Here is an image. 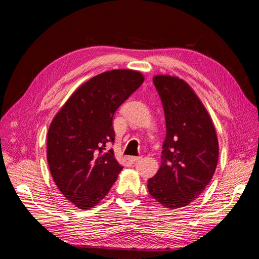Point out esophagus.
I'll use <instances>...</instances> for the list:
<instances>
[{
	"instance_id": "1",
	"label": "esophagus",
	"mask_w": 259,
	"mask_h": 259,
	"mask_svg": "<svg viewBox=\"0 0 259 259\" xmlns=\"http://www.w3.org/2000/svg\"><path fill=\"white\" fill-rule=\"evenodd\" d=\"M142 158H143L142 155H139V156H128V161H131V162H136V161H139Z\"/></svg>"
}]
</instances>
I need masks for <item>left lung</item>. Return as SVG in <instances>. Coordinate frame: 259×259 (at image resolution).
Wrapping results in <instances>:
<instances>
[{
	"label": "left lung",
	"instance_id": "obj_1",
	"mask_svg": "<svg viewBox=\"0 0 259 259\" xmlns=\"http://www.w3.org/2000/svg\"><path fill=\"white\" fill-rule=\"evenodd\" d=\"M165 114L166 137L161 166L148 179L151 197L169 209L199 198L213 177L218 139L204 105L191 86L177 76H153Z\"/></svg>",
	"mask_w": 259,
	"mask_h": 259
}]
</instances>
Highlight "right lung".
<instances>
[{"label":"right lung","instance_id":"right-lung-1","mask_svg":"<svg viewBox=\"0 0 259 259\" xmlns=\"http://www.w3.org/2000/svg\"><path fill=\"white\" fill-rule=\"evenodd\" d=\"M136 70L116 69L82 84L61 107L48 132V162L59 191L80 209L96 206L121 166L114 143V112L144 82Z\"/></svg>","mask_w":259,"mask_h":259}]
</instances>
